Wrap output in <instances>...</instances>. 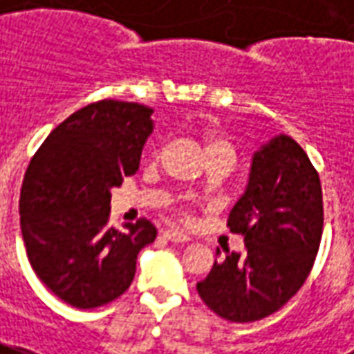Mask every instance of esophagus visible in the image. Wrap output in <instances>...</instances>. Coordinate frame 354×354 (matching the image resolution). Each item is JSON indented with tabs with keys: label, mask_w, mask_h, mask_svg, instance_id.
<instances>
[{
	"label": "esophagus",
	"mask_w": 354,
	"mask_h": 354,
	"mask_svg": "<svg viewBox=\"0 0 354 354\" xmlns=\"http://www.w3.org/2000/svg\"><path fill=\"white\" fill-rule=\"evenodd\" d=\"M162 236L166 237L167 241H175V243H187V241H190V237L180 230H164Z\"/></svg>",
	"instance_id": "34e87169"
}]
</instances>
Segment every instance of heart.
Here are the masks:
<instances>
[{
  "label": "heart",
  "instance_id": "obj_1",
  "mask_svg": "<svg viewBox=\"0 0 354 354\" xmlns=\"http://www.w3.org/2000/svg\"><path fill=\"white\" fill-rule=\"evenodd\" d=\"M205 154L207 156H215V154H223V156H228V158L234 160V149L228 141H224L223 138H218L215 133H209L205 138Z\"/></svg>",
  "mask_w": 354,
  "mask_h": 354
}]
</instances>
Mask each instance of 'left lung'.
<instances>
[{
  "label": "left lung",
  "mask_w": 354,
  "mask_h": 354,
  "mask_svg": "<svg viewBox=\"0 0 354 354\" xmlns=\"http://www.w3.org/2000/svg\"><path fill=\"white\" fill-rule=\"evenodd\" d=\"M228 228L243 236L245 251H226L196 288L226 321H260L300 290L322 236L321 179L292 138L273 136L252 154Z\"/></svg>",
  "instance_id": "1"
}]
</instances>
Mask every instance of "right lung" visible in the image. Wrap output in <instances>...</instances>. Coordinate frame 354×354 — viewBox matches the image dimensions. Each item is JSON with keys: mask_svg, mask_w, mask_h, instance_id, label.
<instances>
[{"mask_svg": "<svg viewBox=\"0 0 354 354\" xmlns=\"http://www.w3.org/2000/svg\"><path fill=\"white\" fill-rule=\"evenodd\" d=\"M154 130L141 103H90L56 126L28 166L20 192L26 252L43 283L79 309L109 304L136 275L139 251L156 239L151 221L109 226L111 190L138 171Z\"/></svg>", "mask_w": 354, "mask_h": 354, "instance_id": "obj_1", "label": "right lung"}]
</instances>
